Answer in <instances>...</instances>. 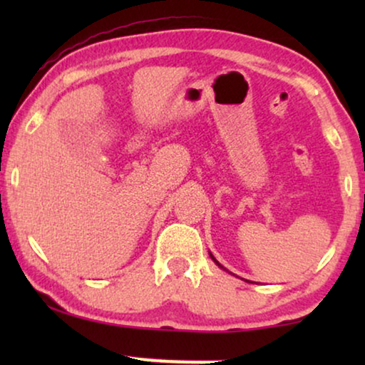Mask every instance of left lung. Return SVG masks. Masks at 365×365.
Wrapping results in <instances>:
<instances>
[{
	"mask_svg": "<svg viewBox=\"0 0 365 365\" xmlns=\"http://www.w3.org/2000/svg\"><path fill=\"white\" fill-rule=\"evenodd\" d=\"M209 256H211V257H212V261H214V262H216V264H217V266H219V267H221V269H224V267H222V266H221V264H219V262H217V261H216V257H214V256H212V254H211V252H209ZM224 271H226V269H224Z\"/></svg>",
	"mask_w": 365,
	"mask_h": 365,
	"instance_id": "8db88e82",
	"label": "left lung"
}]
</instances>
